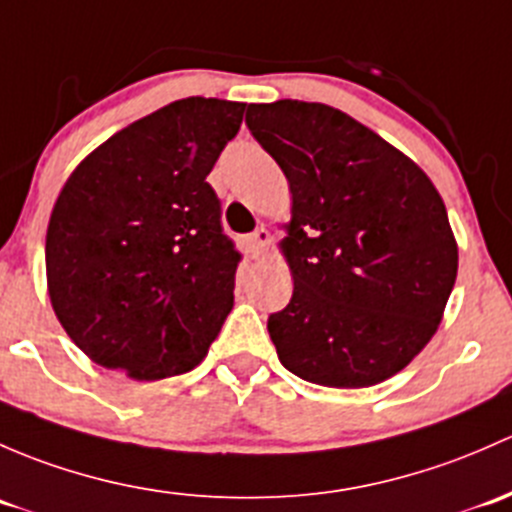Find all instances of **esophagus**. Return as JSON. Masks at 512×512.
Segmentation results:
<instances>
[{"mask_svg": "<svg viewBox=\"0 0 512 512\" xmlns=\"http://www.w3.org/2000/svg\"><path fill=\"white\" fill-rule=\"evenodd\" d=\"M268 244H271V234H268V229H263V226H258L254 234L249 236V251H251V256H254V258L263 256V251H266Z\"/></svg>", "mask_w": 512, "mask_h": 512, "instance_id": "34e87169", "label": "esophagus"}]
</instances>
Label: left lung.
I'll return each instance as SVG.
<instances>
[{
	"label": "left lung",
	"instance_id": "1",
	"mask_svg": "<svg viewBox=\"0 0 512 512\" xmlns=\"http://www.w3.org/2000/svg\"><path fill=\"white\" fill-rule=\"evenodd\" d=\"M246 125L293 194L281 241L291 303L268 315L278 360L305 382L360 389L409 365L458 271L444 199L407 155L323 103H254Z\"/></svg>",
	"mask_w": 512,
	"mask_h": 512
}]
</instances>
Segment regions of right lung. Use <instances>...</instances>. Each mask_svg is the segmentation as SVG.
<instances>
[{"instance_id": "obj_1", "label": "right lung", "mask_w": 512, "mask_h": 512, "mask_svg": "<svg viewBox=\"0 0 512 512\" xmlns=\"http://www.w3.org/2000/svg\"><path fill=\"white\" fill-rule=\"evenodd\" d=\"M244 108L175 100L105 140L63 184L46 231L49 298L98 365L175 377L219 335L241 254L207 175Z\"/></svg>"}]
</instances>
